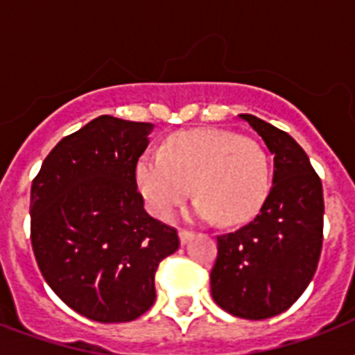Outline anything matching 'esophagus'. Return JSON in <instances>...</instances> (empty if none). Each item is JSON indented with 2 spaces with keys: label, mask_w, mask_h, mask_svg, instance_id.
Wrapping results in <instances>:
<instances>
[{
  "label": "esophagus",
  "mask_w": 355,
  "mask_h": 355,
  "mask_svg": "<svg viewBox=\"0 0 355 355\" xmlns=\"http://www.w3.org/2000/svg\"><path fill=\"white\" fill-rule=\"evenodd\" d=\"M178 237H180V243H188L189 239H191V237H193V234L189 232V230H180V232H178Z\"/></svg>",
  "instance_id": "34e87169"
}]
</instances>
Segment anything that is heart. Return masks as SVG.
<instances>
[{
	"label": "heart",
	"mask_w": 355,
	"mask_h": 355,
	"mask_svg": "<svg viewBox=\"0 0 355 355\" xmlns=\"http://www.w3.org/2000/svg\"><path fill=\"white\" fill-rule=\"evenodd\" d=\"M136 182L150 214L166 217L191 191L193 214L239 225L258 214L269 193L270 164L263 147L228 130L175 134L162 150H145Z\"/></svg>",
	"instance_id": "1"
}]
</instances>
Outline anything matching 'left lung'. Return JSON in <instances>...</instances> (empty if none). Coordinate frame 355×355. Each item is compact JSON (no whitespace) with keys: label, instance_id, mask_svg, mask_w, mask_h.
Wrapping results in <instances>:
<instances>
[{"label":"left lung","instance_id":"8db88e82","mask_svg":"<svg viewBox=\"0 0 355 355\" xmlns=\"http://www.w3.org/2000/svg\"><path fill=\"white\" fill-rule=\"evenodd\" d=\"M275 155L263 206L236 232L217 236L211 297L225 311L248 320L280 315L306 291L322 248V182L304 149L280 128L239 114Z\"/></svg>","mask_w":355,"mask_h":355}]
</instances>
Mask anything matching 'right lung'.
Masks as SVG:
<instances>
[{
	"mask_svg": "<svg viewBox=\"0 0 355 355\" xmlns=\"http://www.w3.org/2000/svg\"><path fill=\"white\" fill-rule=\"evenodd\" d=\"M150 123L99 116L58 141L31 186L36 263L66 306L128 322L155 304V272L178 248L175 228L144 208L136 164Z\"/></svg>",
	"mask_w": 355,
	"mask_h": 355,
	"instance_id": "right-lung-1",
	"label": "right lung"
}]
</instances>
